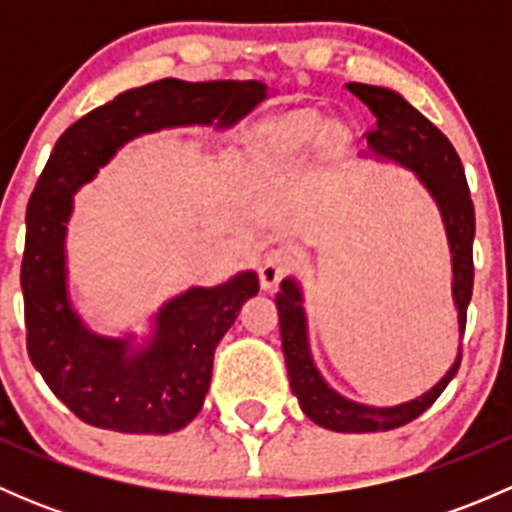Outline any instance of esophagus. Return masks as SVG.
Segmentation results:
<instances>
[{"label": "esophagus", "mask_w": 512, "mask_h": 512, "mask_svg": "<svg viewBox=\"0 0 512 512\" xmlns=\"http://www.w3.org/2000/svg\"><path fill=\"white\" fill-rule=\"evenodd\" d=\"M289 265H292V257H289V252L282 250V247H275V250L267 252V255L262 257L260 267H257L262 289H275L280 285L282 277L289 272Z\"/></svg>", "instance_id": "esophagus-1"}]
</instances>
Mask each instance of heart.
Wrapping results in <instances>:
<instances>
[{"mask_svg": "<svg viewBox=\"0 0 512 512\" xmlns=\"http://www.w3.org/2000/svg\"><path fill=\"white\" fill-rule=\"evenodd\" d=\"M327 131V118L312 108L302 111H289L285 116L275 118L265 128V153L275 160L297 158L299 153L309 151ZM327 138L339 143L344 138L342 128H329Z\"/></svg>", "mask_w": 512, "mask_h": 512, "instance_id": "obj_1", "label": "heart"}]
</instances>
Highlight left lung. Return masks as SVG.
Listing matches in <instances>:
<instances>
[{
    "instance_id": "obj_1",
    "label": "left lung",
    "mask_w": 512,
    "mask_h": 512,
    "mask_svg": "<svg viewBox=\"0 0 512 512\" xmlns=\"http://www.w3.org/2000/svg\"><path fill=\"white\" fill-rule=\"evenodd\" d=\"M347 89L359 98L376 116V128L366 133L369 148L381 158H391L406 165L418 175L428 193L433 195L441 208L443 225H446L448 242L453 255V299L458 307V327L461 339L466 332V312L473 294V235H476V213H473L471 190H468L463 163L456 148L446 136L416 111L411 103L389 89L369 84H347ZM277 309H280L282 352H285L289 386L299 399L302 411L317 426L337 433H376L391 431L418 418L438 396L443 394L451 379L456 376L463 359V342L458 344L456 364L448 374L409 404L391 406V409H374L344 399L337 391L329 389L327 381L319 376L307 344V324L302 312V292L297 282L285 280L277 292Z\"/></svg>"
}]
</instances>
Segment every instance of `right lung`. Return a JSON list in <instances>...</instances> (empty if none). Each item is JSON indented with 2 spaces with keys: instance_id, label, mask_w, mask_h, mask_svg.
<instances>
[{
  "instance_id": "right-lung-1",
  "label": "right lung",
  "mask_w": 512,
  "mask_h": 512,
  "mask_svg": "<svg viewBox=\"0 0 512 512\" xmlns=\"http://www.w3.org/2000/svg\"><path fill=\"white\" fill-rule=\"evenodd\" d=\"M265 96L260 81L160 79L94 108L56 141L27 205V352L56 399L89 426L160 436L188 426L203 409L215 347L242 304L255 297L260 280L255 272H242L225 285L193 287L170 299L143 349H133L131 337H96L66 294L64 237L74 193L131 138L190 123L230 126Z\"/></svg>"
}]
</instances>
